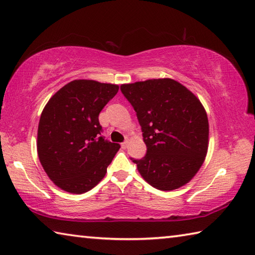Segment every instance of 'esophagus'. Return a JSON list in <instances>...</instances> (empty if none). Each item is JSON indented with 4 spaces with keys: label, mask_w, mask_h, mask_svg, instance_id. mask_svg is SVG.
<instances>
[{
    "label": "esophagus",
    "mask_w": 255,
    "mask_h": 255,
    "mask_svg": "<svg viewBox=\"0 0 255 255\" xmlns=\"http://www.w3.org/2000/svg\"><path fill=\"white\" fill-rule=\"evenodd\" d=\"M122 147L123 148H127L128 147V140H125L124 143H122Z\"/></svg>",
    "instance_id": "obj_1"
}]
</instances>
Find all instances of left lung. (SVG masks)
<instances>
[{"mask_svg":"<svg viewBox=\"0 0 255 255\" xmlns=\"http://www.w3.org/2000/svg\"><path fill=\"white\" fill-rule=\"evenodd\" d=\"M136 111L147 147L137 164L140 175L163 191L188 183L208 149L209 124L195 94L172 79H153L120 86Z\"/></svg>","mask_w":255,"mask_h":255,"instance_id":"obj_1","label":"left lung"}]
</instances>
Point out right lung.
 I'll return each instance as SVG.
<instances>
[{
    "label": "right lung",
    "instance_id": "1",
    "mask_svg": "<svg viewBox=\"0 0 255 255\" xmlns=\"http://www.w3.org/2000/svg\"><path fill=\"white\" fill-rule=\"evenodd\" d=\"M118 90L116 84L75 80L58 90L42 110L38 156L49 179L64 191L88 192L105 178L120 145L101 136L99 114Z\"/></svg>",
    "mask_w": 255,
    "mask_h": 255
}]
</instances>
